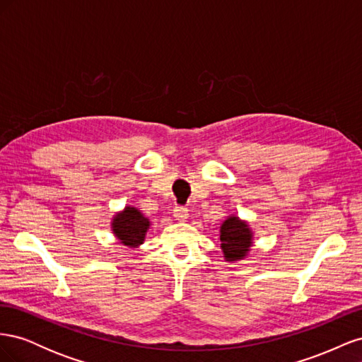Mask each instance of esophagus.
<instances>
[{"mask_svg":"<svg viewBox=\"0 0 362 362\" xmlns=\"http://www.w3.org/2000/svg\"><path fill=\"white\" fill-rule=\"evenodd\" d=\"M173 216L178 222H185L189 217V210L185 206H175L173 208Z\"/></svg>","mask_w":362,"mask_h":362,"instance_id":"1","label":"esophagus"}]
</instances>
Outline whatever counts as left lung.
Wrapping results in <instances>:
<instances>
[{"mask_svg":"<svg viewBox=\"0 0 362 362\" xmlns=\"http://www.w3.org/2000/svg\"><path fill=\"white\" fill-rule=\"evenodd\" d=\"M221 249L225 261L237 262L245 259L250 249L255 246L254 231L247 221H243L235 214L228 216L218 229Z\"/></svg>","mask_w":362,"mask_h":362,"instance_id":"1","label":"left lung"}]
</instances>
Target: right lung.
Wrapping results in <instances>:
<instances>
[{
    "label": "right lung",
    "mask_w": 362,
    "mask_h": 362,
    "mask_svg": "<svg viewBox=\"0 0 362 362\" xmlns=\"http://www.w3.org/2000/svg\"><path fill=\"white\" fill-rule=\"evenodd\" d=\"M110 228L120 245L136 249L144 245L148 229L151 228V221L139 208L127 205L112 217Z\"/></svg>",
    "instance_id": "obj_1"
}]
</instances>
